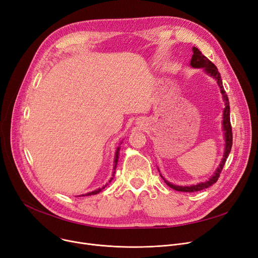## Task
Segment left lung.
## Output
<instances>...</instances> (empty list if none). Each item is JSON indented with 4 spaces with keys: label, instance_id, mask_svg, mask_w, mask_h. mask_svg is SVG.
<instances>
[{
    "label": "left lung",
    "instance_id": "obj_1",
    "mask_svg": "<svg viewBox=\"0 0 258 258\" xmlns=\"http://www.w3.org/2000/svg\"><path fill=\"white\" fill-rule=\"evenodd\" d=\"M192 51H194V54H192V58H191V61H190V66L192 68H204V70L209 74L211 75L212 77H214L216 79V81H218V85L221 89V93L223 95V98L225 100V108H224V120H223V127H224V131H225V140H226V147H225V154H224V158L221 162L220 164V167L216 169L215 173L212 175V177L209 179V181L207 182H204V183H200L198 185H192V186H175V185H172L170 184L169 182L165 181L166 184L174 189V190H178V191H182V192H195V191H200V190H203V189L205 188H208L210 187L211 185H213L216 181L219 180L220 178V174L223 170V167L226 163V160L230 154V151H231V147H232V127H231V122H230V106H229V99H228V96L226 94V91L223 87V81H222V78H221V74L218 70V68L215 67V64L210 61L205 55H203L202 52L194 47L192 48Z\"/></svg>",
    "mask_w": 258,
    "mask_h": 258
}]
</instances>
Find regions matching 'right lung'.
Segmentation results:
<instances>
[{
    "mask_svg": "<svg viewBox=\"0 0 258 258\" xmlns=\"http://www.w3.org/2000/svg\"><path fill=\"white\" fill-rule=\"evenodd\" d=\"M118 153H119V147H118V150H117V152H116V157H115V166H114V170L116 169V165H117V162H118ZM114 173H115V171H114ZM113 173V174H114ZM113 180V178H111V180H110V182ZM107 185V184H106ZM106 185H104L102 188H99V189H97V190H95V191H92V192H90V194H87L86 196H92V195H97L98 192H100L102 189H104L105 187H106ZM83 196H85V195H83Z\"/></svg>",
    "mask_w": 258,
    "mask_h": 258,
    "instance_id": "right-lung-1",
    "label": "right lung"
}]
</instances>
